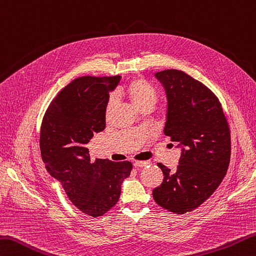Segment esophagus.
Wrapping results in <instances>:
<instances>
[{"label":"esophagus","instance_id":"obj_1","mask_svg":"<svg viewBox=\"0 0 256 256\" xmlns=\"http://www.w3.org/2000/svg\"><path fill=\"white\" fill-rule=\"evenodd\" d=\"M148 164H150L148 161H135L134 166L135 168H143V166H146V165H148Z\"/></svg>","mask_w":256,"mask_h":256}]
</instances>
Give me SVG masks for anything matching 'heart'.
Instances as JSON below:
<instances>
[{
  "label": "heart",
  "instance_id": "1",
  "mask_svg": "<svg viewBox=\"0 0 256 256\" xmlns=\"http://www.w3.org/2000/svg\"><path fill=\"white\" fill-rule=\"evenodd\" d=\"M124 94L140 111H143L144 108L150 106L154 108L158 101V94L156 90L146 80L141 76L132 78L125 85ZM115 105H116V98H115L114 95H111V96H108L106 104H105V115H106V118L112 114Z\"/></svg>",
  "mask_w": 256,
  "mask_h": 256
}]
</instances>
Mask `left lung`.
Listing matches in <instances>:
<instances>
[{"mask_svg": "<svg viewBox=\"0 0 256 256\" xmlns=\"http://www.w3.org/2000/svg\"><path fill=\"white\" fill-rule=\"evenodd\" d=\"M155 76L168 101L164 133L183 150L174 172L158 163L164 176L153 198L168 211L184 214L202 205L223 181L231 158V132L221 102L206 85L175 68Z\"/></svg>", "mask_w": 256, "mask_h": 256, "instance_id": "1", "label": "left lung"}]
</instances>
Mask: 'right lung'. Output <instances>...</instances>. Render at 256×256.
I'll use <instances>...</instances> for the list:
<instances>
[{
  "instance_id": "1",
  "label": "right lung",
  "mask_w": 256,
  "mask_h": 256,
  "mask_svg": "<svg viewBox=\"0 0 256 256\" xmlns=\"http://www.w3.org/2000/svg\"><path fill=\"white\" fill-rule=\"evenodd\" d=\"M121 80L81 76L60 91L42 120L40 150L45 168L62 184L75 206L92 218L118 203L121 184L130 176V161L91 160L86 144L105 128V104Z\"/></svg>"
}]
</instances>
